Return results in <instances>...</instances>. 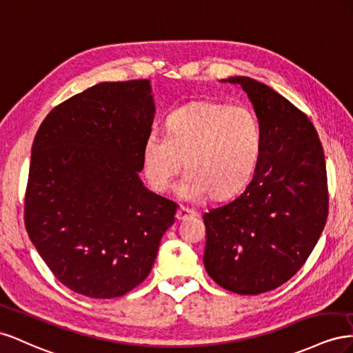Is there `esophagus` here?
<instances>
[{"label":"esophagus","mask_w":353,"mask_h":353,"mask_svg":"<svg viewBox=\"0 0 353 353\" xmlns=\"http://www.w3.org/2000/svg\"><path fill=\"white\" fill-rule=\"evenodd\" d=\"M194 216H196V211L194 208H188V207L180 205L177 210V220H186V219L194 217Z\"/></svg>","instance_id":"34e87169"}]
</instances>
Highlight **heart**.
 Masks as SVG:
<instances>
[{
	"label": "heart",
	"instance_id": "heart-1",
	"mask_svg": "<svg viewBox=\"0 0 353 353\" xmlns=\"http://www.w3.org/2000/svg\"><path fill=\"white\" fill-rule=\"evenodd\" d=\"M165 133L150 132L143 145V168L158 192H165L182 165L179 194L196 201L208 190L226 196L253 176L263 150V130L245 105L194 102L171 110Z\"/></svg>",
	"mask_w": 353,
	"mask_h": 353
}]
</instances>
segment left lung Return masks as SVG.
I'll return each instance as SVG.
<instances>
[{
  "instance_id": "1",
  "label": "left lung",
  "mask_w": 353,
  "mask_h": 353,
  "mask_svg": "<svg viewBox=\"0 0 353 353\" xmlns=\"http://www.w3.org/2000/svg\"><path fill=\"white\" fill-rule=\"evenodd\" d=\"M263 130V150L247 188L204 214V266L236 294L256 296L294 276L315 248L328 216L325 158L314 124L275 90L232 77Z\"/></svg>"
}]
</instances>
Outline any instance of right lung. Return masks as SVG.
Wrapping results in <instances>:
<instances>
[{"mask_svg":"<svg viewBox=\"0 0 353 353\" xmlns=\"http://www.w3.org/2000/svg\"><path fill=\"white\" fill-rule=\"evenodd\" d=\"M155 105L148 79L102 83L57 105L34 139L25 226L69 290L114 299L142 284L177 205L139 177Z\"/></svg>","mask_w":353,"mask_h":353,"instance_id":"add662e5","label":"right lung"}]
</instances>
